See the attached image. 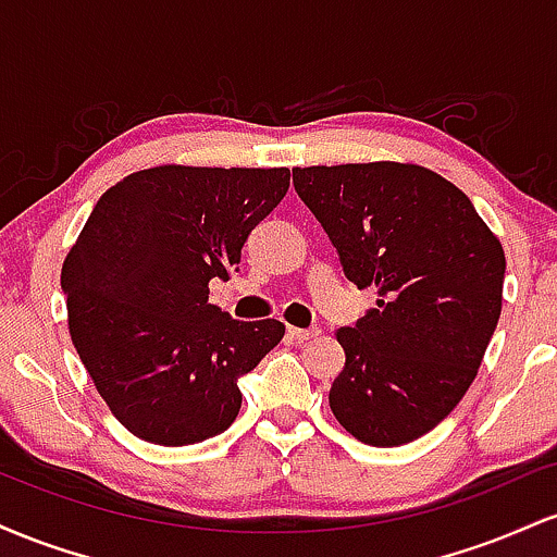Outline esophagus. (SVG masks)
Returning a JSON list of instances; mask_svg holds the SVG:
<instances>
[{
    "label": "esophagus",
    "instance_id": "esophagus-1",
    "mask_svg": "<svg viewBox=\"0 0 557 557\" xmlns=\"http://www.w3.org/2000/svg\"><path fill=\"white\" fill-rule=\"evenodd\" d=\"M287 335H290L296 343H306V341H314V337H319V330L317 327H311V330L287 327Z\"/></svg>",
    "mask_w": 557,
    "mask_h": 557
}]
</instances>
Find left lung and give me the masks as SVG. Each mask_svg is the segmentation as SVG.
Wrapping results in <instances>:
<instances>
[{
  "label": "left lung",
  "instance_id": "left-lung-1",
  "mask_svg": "<svg viewBox=\"0 0 557 557\" xmlns=\"http://www.w3.org/2000/svg\"><path fill=\"white\" fill-rule=\"evenodd\" d=\"M343 272L376 309L337 330L345 367L330 408L361 443L406 445L474 382L503 309L505 253L463 190L419 164L296 168Z\"/></svg>",
  "mask_w": 557,
  "mask_h": 557
}]
</instances>
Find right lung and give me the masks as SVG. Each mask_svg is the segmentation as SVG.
<instances>
[{
  "instance_id": "1",
  "label": "right lung",
  "mask_w": 557,
  "mask_h": 557,
  "mask_svg": "<svg viewBox=\"0 0 557 557\" xmlns=\"http://www.w3.org/2000/svg\"><path fill=\"white\" fill-rule=\"evenodd\" d=\"M290 170H140L96 201L62 264L83 367L120 424L154 445L214 437L240 411L238 380L283 341L277 319L238 322L209 280L238 270Z\"/></svg>"
}]
</instances>
